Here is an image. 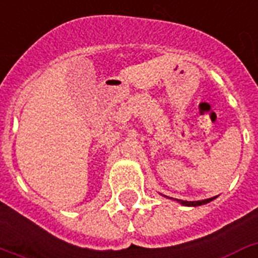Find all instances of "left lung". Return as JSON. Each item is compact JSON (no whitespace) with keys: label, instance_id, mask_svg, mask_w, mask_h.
<instances>
[{"label":"left lung","instance_id":"obj_1","mask_svg":"<svg viewBox=\"0 0 258 258\" xmlns=\"http://www.w3.org/2000/svg\"><path fill=\"white\" fill-rule=\"evenodd\" d=\"M216 197H213V198H209V199H203V201H181V199H177L181 205H183V206H202V205H206V203L211 202V201H214Z\"/></svg>","mask_w":258,"mask_h":258}]
</instances>
